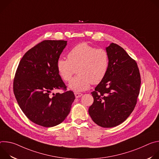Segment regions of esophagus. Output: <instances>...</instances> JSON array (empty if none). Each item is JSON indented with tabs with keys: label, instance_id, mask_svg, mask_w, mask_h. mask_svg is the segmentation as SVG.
Instances as JSON below:
<instances>
[{
	"label": "esophagus",
	"instance_id": "obj_1",
	"mask_svg": "<svg viewBox=\"0 0 159 159\" xmlns=\"http://www.w3.org/2000/svg\"><path fill=\"white\" fill-rule=\"evenodd\" d=\"M74 94H75V96L76 98H79L83 95L82 93H75Z\"/></svg>",
	"mask_w": 159,
	"mask_h": 159
}]
</instances>
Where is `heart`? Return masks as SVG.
<instances>
[{
    "mask_svg": "<svg viewBox=\"0 0 159 159\" xmlns=\"http://www.w3.org/2000/svg\"><path fill=\"white\" fill-rule=\"evenodd\" d=\"M109 57L107 51L96 48L85 42L74 47L67 54V59L59 58L57 69L60 76L69 82L77 69L78 75L69 84L70 89L76 92L89 89L90 84H98L107 74Z\"/></svg>",
    "mask_w": 159,
    "mask_h": 159,
    "instance_id": "1",
    "label": "heart"
}]
</instances>
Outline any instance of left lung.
Masks as SVG:
<instances>
[{
	"label": "left lung",
	"instance_id": "obj_1",
	"mask_svg": "<svg viewBox=\"0 0 159 159\" xmlns=\"http://www.w3.org/2000/svg\"><path fill=\"white\" fill-rule=\"evenodd\" d=\"M106 51L109 57L108 71L91 93L94 102L89 114L98 125L112 128L124 122L133 111L141 78L137 62L122 47L112 43Z\"/></svg>",
	"mask_w": 159,
	"mask_h": 159
}]
</instances>
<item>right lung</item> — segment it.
<instances>
[{
    "mask_svg": "<svg viewBox=\"0 0 159 159\" xmlns=\"http://www.w3.org/2000/svg\"><path fill=\"white\" fill-rule=\"evenodd\" d=\"M64 40H44L21 58L14 79L17 102L26 117L35 124L52 127L63 122L70 111L75 95L61 80L57 61L66 45ZM61 88L62 94H50Z\"/></svg>",
    "mask_w": 159,
    "mask_h": 159,
    "instance_id": "obj_1",
    "label": "right lung"
}]
</instances>
